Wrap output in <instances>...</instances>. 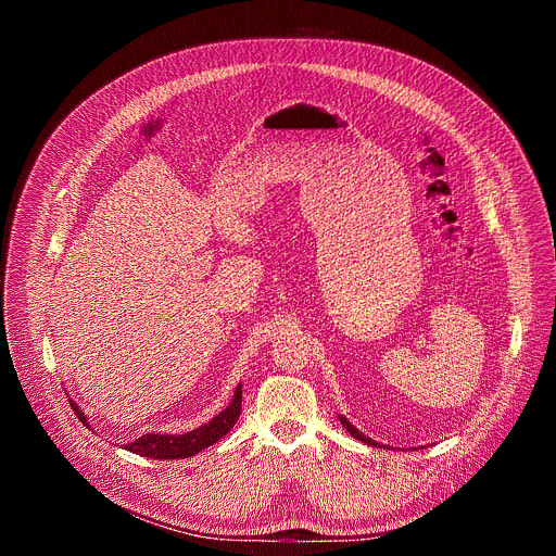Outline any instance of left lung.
I'll list each match as a JSON object with an SVG mask.
<instances>
[{"instance_id": "8db88e82", "label": "left lung", "mask_w": 556, "mask_h": 556, "mask_svg": "<svg viewBox=\"0 0 556 556\" xmlns=\"http://www.w3.org/2000/svg\"><path fill=\"white\" fill-rule=\"evenodd\" d=\"M339 418H341V425H343V427L350 431V435H354L356 440H361V442H365V444H369V446H380V444H378V442H374L371 438L363 435V433H361V431H358V429H356V427H354V425H352L348 418H343V416H339Z\"/></svg>"}]
</instances>
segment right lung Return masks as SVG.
Returning a JSON list of instances; mask_svg holds the SVG:
<instances>
[{"label": "right lung", "instance_id": "right-lung-1", "mask_svg": "<svg viewBox=\"0 0 556 556\" xmlns=\"http://www.w3.org/2000/svg\"><path fill=\"white\" fill-rule=\"evenodd\" d=\"M70 405H72L76 418L81 420L86 427H90L88 418L84 416L81 409L76 407V403L70 401ZM240 412H242V384H237L230 405L222 414H217L213 420H208L206 425H202L189 433H182V435L144 433L138 440L125 444V448L136 455L153 457V459H185V457H191V455L200 453L202 448L215 444L219 438H224L235 427L237 418H240Z\"/></svg>", "mask_w": 556, "mask_h": 556}]
</instances>
